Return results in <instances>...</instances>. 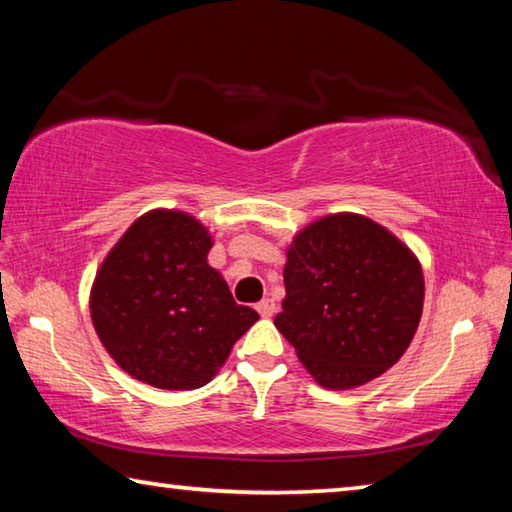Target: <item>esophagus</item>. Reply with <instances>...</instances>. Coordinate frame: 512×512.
Masks as SVG:
<instances>
[{"mask_svg":"<svg viewBox=\"0 0 512 512\" xmlns=\"http://www.w3.org/2000/svg\"><path fill=\"white\" fill-rule=\"evenodd\" d=\"M275 302L271 300V298H264L262 302H257V311H259V316H264V318H271L273 314H275Z\"/></svg>","mask_w":512,"mask_h":512,"instance_id":"34e87169","label":"esophagus"}]
</instances>
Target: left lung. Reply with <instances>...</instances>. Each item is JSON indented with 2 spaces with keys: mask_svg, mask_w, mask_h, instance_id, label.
I'll list each match as a JSON object with an SVG mask.
<instances>
[{
  "mask_svg": "<svg viewBox=\"0 0 512 512\" xmlns=\"http://www.w3.org/2000/svg\"><path fill=\"white\" fill-rule=\"evenodd\" d=\"M275 316L320 386L345 391L395 366L420 325L418 257L368 216L339 212L293 237Z\"/></svg>",
  "mask_w": 512,
  "mask_h": 512,
  "instance_id": "1",
  "label": "left lung"
}]
</instances>
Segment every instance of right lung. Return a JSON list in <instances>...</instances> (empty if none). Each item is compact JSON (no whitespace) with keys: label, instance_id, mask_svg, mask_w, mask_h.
<instances>
[{"label":"right lung","instance_id":"add662e5","mask_svg":"<svg viewBox=\"0 0 512 512\" xmlns=\"http://www.w3.org/2000/svg\"><path fill=\"white\" fill-rule=\"evenodd\" d=\"M212 244L196 216L151 210L103 259L90 291L92 325L133 379L164 391L201 388L259 320L207 264Z\"/></svg>","mask_w":512,"mask_h":512}]
</instances>
